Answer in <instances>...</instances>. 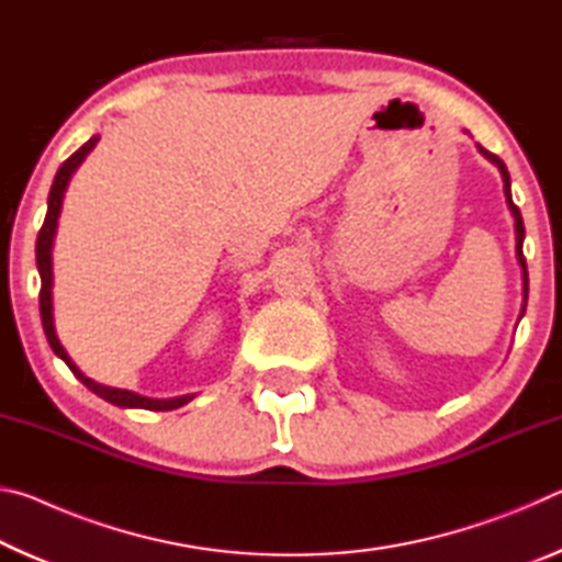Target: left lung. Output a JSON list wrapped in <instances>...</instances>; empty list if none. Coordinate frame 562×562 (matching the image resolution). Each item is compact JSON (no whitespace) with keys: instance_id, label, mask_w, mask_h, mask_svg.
<instances>
[{"instance_id":"obj_1","label":"left lung","mask_w":562,"mask_h":562,"mask_svg":"<svg viewBox=\"0 0 562 562\" xmlns=\"http://www.w3.org/2000/svg\"><path fill=\"white\" fill-rule=\"evenodd\" d=\"M479 150L491 160L493 166H498L501 176H503V193H506V201H508L510 213H513V217H516V255H518V262H520V268H522V294H526V300H528V270H526V258H522V237H526V227H522V217H520L518 205L513 203V198H510L508 168H506V164H503V160L496 154H491V150H486L483 146H479Z\"/></svg>"}]
</instances>
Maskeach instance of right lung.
Instances as JSON below:
<instances>
[{
  "mask_svg": "<svg viewBox=\"0 0 562 562\" xmlns=\"http://www.w3.org/2000/svg\"><path fill=\"white\" fill-rule=\"evenodd\" d=\"M99 144V136L89 138L76 154L64 160L61 168L56 170V178L49 190V207H46V217L44 225L40 231V237H36V268H40V278H42V290H40V312H42V325H44V335L49 339V345L54 349L56 357H61L66 361V367L71 369L74 376L79 379L83 386H89L93 394H99L106 402L116 404V406H128V408H148V412H170V408H178L188 404L193 396H178V398H148L140 394L126 392V389H113V386H103L97 384L93 379L83 376L79 372V367L74 364L71 357L66 355V349L61 347L59 337L54 331V317H52V243H54V233H56V221H59L61 213V201H64V190L69 186V178L76 168L81 166V160L87 158L89 150Z\"/></svg>",
  "mask_w": 562,
  "mask_h": 562,
  "instance_id": "right-lung-1",
  "label": "right lung"
}]
</instances>
